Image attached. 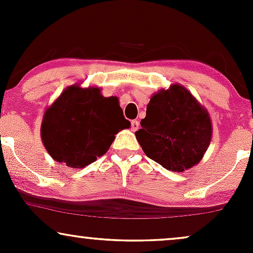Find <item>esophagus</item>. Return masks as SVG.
<instances>
[{"label": "esophagus", "mask_w": 253, "mask_h": 253, "mask_svg": "<svg viewBox=\"0 0 253 253\" xmlns=\"http://www.w3.org/2000/svg\"><path fill=\"white\" fill-rule=\"evenodd\" d=\"M139 126H140V125H139V121H136V120L130 121V129H132L133 132L138 130L139 129Z\"/></svg>", "instance_id": "obj_1"}]
</instances>
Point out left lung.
<instances>
[{"label":"left lung","instance_id":"8db88e82","mask_svg":"<svg viewBox=\"0 0 253 253\" xmlns=\"http://www.w3.org/2000/svg\"><path fill=\"white\" fill-rule=\"evenodd\" d=\"M140 125L135 136L145 155L177 172L201 161L213 134L208 110L177 83L152 95Z\"/></svg>","mask_w":253,"mask_h":253}]
</instances>
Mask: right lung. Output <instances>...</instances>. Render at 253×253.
<instances>
[{
  "label": "right lung",
  "instance_id": "add662e5",
  "mask_svg": "<svg viewBox=\"0 0 253 253\" xmlns=\"http://www.w3.org/2000/svg\"><path fill=\"white\" fill-rule=\"evenodd\" d=\"M130 123L117 96L104 97L97 86H68L45 110L40 135L54 161L78 169L103 156Z\"/></svg>",
  "mask_w": 253,
  "mask_h": 253
}]
</instances>
